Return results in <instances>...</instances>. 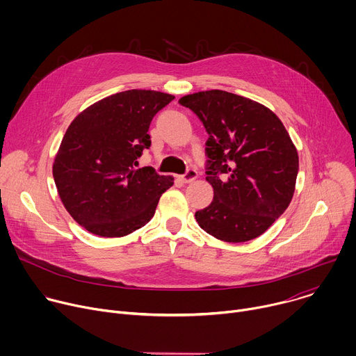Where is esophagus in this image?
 Instances as JSON below:
<instances>
[{"mask_svg":"<svg viewBox=\"0 0 356 356\" xmlns=\"http://www.w3.org/2000/svg\"><path fill=\"white\" fill-rule=\"evenodd\" d=\"M197 176H198V173L194 170V169H188L183 176H180L179 179H180V181L181 183H191V181H194L195 179H197Z\"/></svg>","mask_w":356,"mask_h":356,"instance_id":"34e87169","label":"esophagus"}]
</instances>
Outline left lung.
Here are the masks:
<instances>
[{
	"mask_svg": "<svg viewBox=\"0 0 356 356\" xmlns=\"http://www.w3.org/2000/svg\"><path fill=\"white\" fill-rule=\"evenodd\" d=\"M204 125L207 177L214 188L198 225L225 242L262 235L289 207L296 188L298 154L277 115L250 98L222 90L179 99Z\"/></svg>",
	"mask_w": 356,
	"mask_h": 356,
	"instance_id": "left-lung-1",
	"label": "left lung"
}]
</instances>
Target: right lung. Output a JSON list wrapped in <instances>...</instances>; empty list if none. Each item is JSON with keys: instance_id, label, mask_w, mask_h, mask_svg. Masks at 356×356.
<instances>
[{"instance_id": "right-lung-1", "label": "right lung", "mask_w": 356, "mask_h": 356, "mask_svg": "<svg viewBox=\"0 0 356 356\" xmlns=\"http://www.w3.org/2000/svg\"><path fill=\"white\" fill-rule=\"evenodd\" d=\"M175 98L155 90H127L97 101L69 125L54 162L67 213L88 232L125 236L155 216L172 176L138 166L149 149L152 118Z\"/></svg>"}]
</instances>
